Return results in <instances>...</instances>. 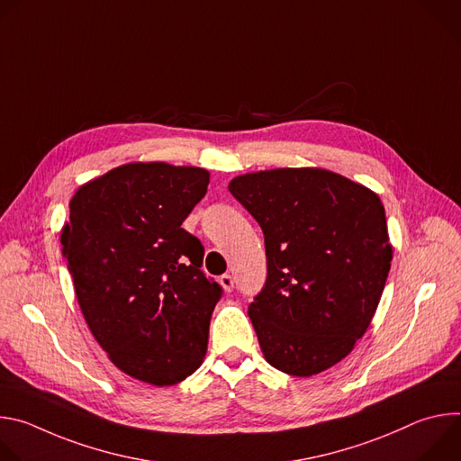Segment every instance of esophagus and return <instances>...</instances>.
Returning a JSON list of instances; mask_svg holds the SVG:
<instances>
[{"label":"esophagus","instance_id":"34e87169","mask_svg":"<svg viewBox=\"0 0 461 461\" xmlns=\"http://www.w3.org/2000/svg\"><path fill=\"white\" fill-rule=\"evenodd\" d=\"M219 285L224 288V292H231L233 290V277L224 274V276L219 277Z\"/></svg>","mask_w":461,"mask_h":461}]
</instances>
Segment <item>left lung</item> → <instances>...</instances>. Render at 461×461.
I'll use <instances>...</instances> for the list:
<instances>
[{
	"mask_svg": "<svg viewBox=\"0 0 461 461\" xmlns=\"http://www.w3.org/2000/svg\"><path fill=\"white\" fill-rule=\"evenodd\" d=\"M228 189L265 233L268 277L248 306L265 359L297 377L334 366L365 336L390 272L377 193L321 167L246 173Z\"/></svg>",
	"mask_w": 461,
	"mask_h": 461,
	"instance_id": "left-lung-1",
	"label": "left lung"
}]
</instances>
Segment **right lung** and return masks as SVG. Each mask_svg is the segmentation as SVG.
Masks as SVG:
<instances>
[{
  "label": "right lung",
  "mask_w": 461,
  "mask_h": 461,
  "mask_svg": "<svg viewBox=\"0 0 461 461\" xmlns=\"http://www.w3.org/2000/svg\"><path fill=\"white\" fill-rule=\"evenodd\" d=\"M210 171L131 162L86 182L61 228L63 257L91 334L123 374L169 386L199 368L222 288L182 222Z\"/></svg>",
  "instance_id": "1"
}]
</instances>
